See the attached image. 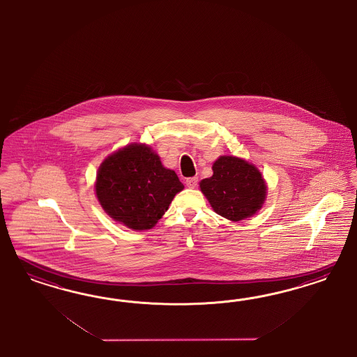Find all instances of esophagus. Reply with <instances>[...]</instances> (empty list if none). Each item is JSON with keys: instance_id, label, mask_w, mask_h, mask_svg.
Returning <instances> with one entry per match:
<instances>
[{"instance_id": "1", "label": "esophagus", "mask_w": 357, "mask_h": 357, "mask_svg": "<svg viewBox=\"0 0 357 357\" xmlns=\"http://www.w3.org/2000/svg\"><path fill=\"white\" fill-rule=\"evenodd\" d=\"M197 182H199V179H197L196 176H192V178H188V179L185 181V184H187V187H190V188H195V187L197 185Z\"/></svg>"}]
</instances>
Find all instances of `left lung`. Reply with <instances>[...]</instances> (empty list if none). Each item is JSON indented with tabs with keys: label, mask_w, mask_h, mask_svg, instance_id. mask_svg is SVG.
Returning a JSON list of instances; mask_svg holds the SVG:
<instances>
[{
	"label": "left lung",
	"mask_w": 357,
	"mask_h": 357,
	"mask_svg": "<svg viewBox=\"0 0 357 357\" xmlns=\"http://www.w3.org/2000/svg\"><path fill=\"white\" fill-rule=\"evenodd\" d=\"M213 175L200 182V190L217 215L241 221L259 211L267 185L258 167L233 155H221L212 166Z\"/></svg>",
	"instance_id": "8db88e82"
}]
</instances>
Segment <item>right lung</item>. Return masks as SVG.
Returning <instances> with one entry per match:
<instances>
[{"label": "right lung", "mask_w": 357, "mask_h": 357, "mask_svg": "<svg viewBox=\"0 0 357 357\" xmlns=\"http://www.w3.org/2000/svg\"><path fill=\"white\" fill-rule=\"evenodd\" d=\"M175 172L163 167L157 153L145 144H130L99 166L98 200L108 216L132 230H148L183 190Z\"/></svg>", "instance_id": "add662e5"}]
</instances>
